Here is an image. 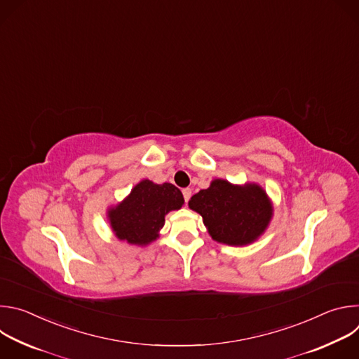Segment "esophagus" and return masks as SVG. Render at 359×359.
<instances>
[{"mask_svg": "<svg viewBox=\"0 0 359 359\" xmlns=\"http://www.w3.org/2000/svg\"><path fill=\"white\" fill-rule=\"evenodd\" d=\"M182 193H183V197H184V201L187 203L189 201V198H190V196H191V189H183L182 190Z\"/></svg>", "mask_w": 359, "mask_h": 359, "instance_id": "obj_1", "label": "esophagus"}]
</instances>
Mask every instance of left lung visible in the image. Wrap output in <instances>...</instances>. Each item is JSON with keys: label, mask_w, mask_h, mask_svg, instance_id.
I'll return each instance as SVG.
<instances>
[{"label": "left lung", "mask_w": 359, "mask_h": 359, "mask_svg": "<svg viewBox=\"0 0 359 359\" xmlns=\"http://www.w3.org/2000/svg\"><path fill=\"white\" fill-rule=\"evenodd\" d=\"M189 208L203 217L213 240L229 245L255 241L273 217V204L263 187L255 183L237 186L223 179L191 196Z\"/></svg>", "instance_id": "8db88e82"}]
</instances>
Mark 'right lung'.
Listing matches in <instances>:
<instances>
[{"mask_svg": "<svg viewBox=\"0 0 359 359\" xmlns=\"http://www.w3.org/2000/svg\"><path fill=\"white\" fill-rule=\"evenodd\" d=\"M184 203L182 191L172 183H137L118 206L108 210L115 236L129 244L146 245L159 237L165 216L179 210Z\"/></svg>", "mask_w": 359, "mask_h": 359, "instance_id": "1", "label": "right lung"}]
</instances>
